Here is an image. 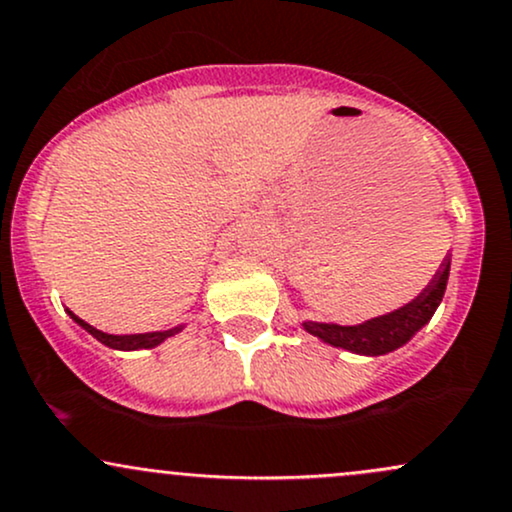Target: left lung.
Returning a JSON list of instances; mask_svg holds the SVG:
<instances>
[{
  "label": "left lung",
  "instance_id": "8db88e82",
  "mask_svg": "<svg viewBox=\"0 0 512 512\" xmlns=\"http://www.w3.org/2000/svg\"><path fill=\"white\" fill-rule=\"evenodd\" d=\"M450 276V257H445L431 284L426 286L414 301L404 305V308L387 313L373 320L363 322V325L342 327V325H327V322H303L305 332L313 337L322 339L325 344L339 346V349L354 351L363 356H383L390 351L399 349L407 344L421 327L431 320L436 308L443 301L445 286H448Z\"/></svg>",
  "mask_w": 512,
  "mask_h": 512
}]
</instances>
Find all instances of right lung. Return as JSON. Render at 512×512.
<instances>
[{
    "label": "right lung",
    "mask_w": 512,
    "mask_h": 512,
    "mask_svg": "<svg viewBox=\"0 0 512 512\" xmlns=\"http://www.w3.org/2000/svg\"><path fill=\"white\" fill-rule=\"evenodd\" d=\"M69 315H72V320L76 325H81L88 334H93V337L98 339V342L110 346V349H120V351H134V349H154L161 342H166L168 337H173V334H178L182 330L180 327H173V330H166V332H146V334H105L101 330H96L93 325H88V322L81 320V317H76L72 310H67Z\"/></svg>",
    "instance_id": "add662e5"
}]
</instances>
